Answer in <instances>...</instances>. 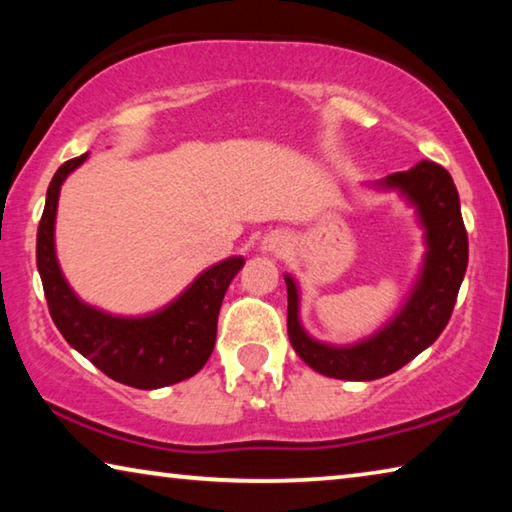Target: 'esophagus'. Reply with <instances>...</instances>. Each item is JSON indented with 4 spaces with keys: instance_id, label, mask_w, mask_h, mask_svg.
Returning a JSON list of instances; mask_svg holds the SVG:
<instances>
[{
    "instance_id": "obj_1",
    "label": "esophagus",
    "mask_w": 512,
    "mask_h": 512,
    "mask_svg": "<svg viewBox=\"0 0 512 512\" xmlns=\"http://www.w3.org/2000/svg\"><path fill=\"white\" fill-rule=\"evenodd\" d=\"M284 246H287V237L282 235V232H268V235H264V239H262V253H268V255H277V253H282L284 250Z\"/></svg>"
}]
</instances>
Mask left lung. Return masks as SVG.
Wrapping results in <instances>:
<instances>
[{"instance_id": "obj_1", "label": "left lung", "mask_w": 512, "mask_h": 512, "mask_svg": "<svg viewBox=\"0 0 512 512\" xmlns=\"http://www.w3.org/2000/svg\"><path fill=\"white\" fill-rule=\"evenodd\" d=\"M409 203L424 230V257L409 296L384 327L350 345L318 341L300 323V289L287 273V329L293 350L309 368L325 377L370 381L400 370L438 339L461 289L467 268V232L461 201L449 173L436 162L422 160L409 171H397L379 183Z\"/></svg>"}]
</instances>
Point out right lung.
<instances>
[{
  "label": "right lung",
  "instance_id": "obj_1",
  "mask_svg": "<svg viewBox=\"0 0 512 512\" xmlns=\"http://www.w3.org/2000/svg\"><path fill=\"white\" fill-rule=\"evenodd\" d=\"M88 155L67 160L54 173L38 225L36 259L49 314L65 341L119 384L142 391L178 384L210 359L223 296L246 259L235 255L205 268L178 298L144 316H117L83 302L60 271L56 212L60 187Z\"/></svg>",
  "mask_w": 512,
  "mask_h": 512
}]
</instances>
